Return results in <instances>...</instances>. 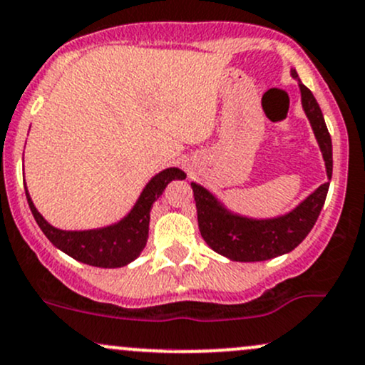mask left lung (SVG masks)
<instances>
[{"label": "left lung", "mask_w": 365, "mask_h": 365, "mask_svg": "<svg viewBox=\"0 0 365 365\" xmlns=\"http://www.w3.org/2000/svg\"><path fill=\"white\" fill-rule=\"evenodd\" d=\"M298 79L296 71H291ZM302 103L305 114L314 128L322 158L326 161L327 178L332 175V145L331 135L324 121L317 100L305 85L299 83ZM197 207L199 232L211 250L227 256L232 262H265L275 256L293 251L317 222L320 210L326 202L329 182L320 185L291 213L270 220H253L230 213L220 204L211 192L197 183H190Z\"/></svg>", "instance_id": "1"}]
</instances>
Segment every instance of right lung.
<instances>
[{
    "label": "right lung",
    "mask_w": 365,
    "mask_h": 365,
    "mask_svg": "<svg viewBox=\"0 0 365 365\" xmlns=\"http://www.w3.org/2000/svg\"><path fill=\"white\" fill-rule=\"evenodd\" d=\"M185 173L178 168H168L161 171L147 183L142 195L138 197L133 210L124 216L121 222L97 230H60L51 227L50 223L38 213L29 192L26 190L27 202L43 234L48 241L57 246L60 251L69 255L78 262L91 267L118 268L128 265L142 253L149 239V222L152 204L158 201L159 195L166 189L171 180H185Z\"/></svg>",
    "instance_id": "add662e5"
}]
</instances>
